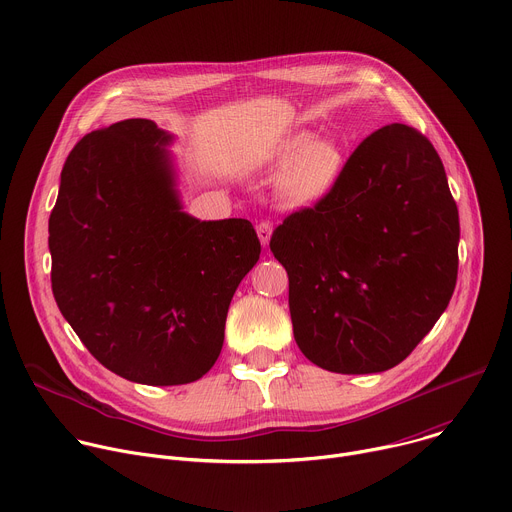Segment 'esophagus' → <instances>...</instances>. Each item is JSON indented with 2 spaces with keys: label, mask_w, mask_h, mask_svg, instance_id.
<instances>
[{
  "label": "esophagus",
  "mask_w": 512,
  "mask_h": 512,
  "mask_svg": "<svg viewBox=\"0 0 512 512\" xmlns=\"http://www.w3.org/2000/svg\"><path fill=\"white\" fill-rule=\"evenodd\" d=\"M271 233H273V225L269 221H261L257 225V235H259V241L263 247L269 245V239H271Z\"/></svg>",
  "instance_id": "34e87169"
}]
</instances>
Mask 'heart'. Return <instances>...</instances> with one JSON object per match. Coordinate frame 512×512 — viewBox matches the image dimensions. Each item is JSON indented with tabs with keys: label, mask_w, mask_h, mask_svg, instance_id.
<instances>
[{
	"label": "heart",
	"mask_w": 512,
	"mask_h": 512,
	"mask_svg": "<svg viewBox=\"0 0 512 512\" xmlns=\"http://www.w3.org/2000/svg\"><path fill=\"white\" fill-rule=\"evenodd\" d=\"M279 164L287 166L279 182L285 202L308 206L336 186L344 168V154L332 139L312 141V135L298 133L281 145Z\"/></svg>",
	"instance_id": "heart-1"
}]
</instances>
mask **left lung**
I'll list each match as a JSON object with an SVG mask.
<instances>
[{
  "label": "left lung",
  "instance_id": "1",
  "mask_svg": "<svg viewBox=\"0 0 512 512\" xmlns=\"http://www.w3.org/2000/svg\"><path fill=\"white\" fill-rule=\"evenodd\" d=\"M458 241V206L431 141L403 123L362 139L336 186L285 216L269 241L304 356L342 375L393 369L448 308Z\"/></svg>",
  "mask_w": 512,
  "mask_h": 512
}]
</instances>
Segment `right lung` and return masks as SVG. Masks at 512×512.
I'll return each mask as SVG.
<instances>
[{
	"label": "right lung",
	"mask_w": 512,
	"mask_h": 512,
	"mask_svg": "<svg viewBox=\"0 0 512 512\" xmlns=\"http://www.w3.org/2000/svg\"><path fill=\"white\" fill-rule=\"evenodd\" d=\"M150 119L87 133L68 154L48 221L52 294L87 350L141 385H186L221 354L225 322L261 243L245 218L182 212Z\"/></svg>",
	"instance_id": "1"
}]
</instances>
